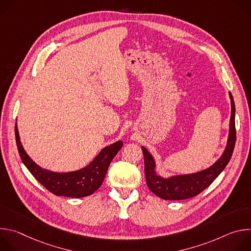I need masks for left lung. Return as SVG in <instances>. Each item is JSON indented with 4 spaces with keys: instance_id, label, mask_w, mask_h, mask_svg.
<instances>
[{
    "instance_id": "left-lung-1",
    "label": "left lung",
    "mask_w": 251,
    "mask_h": 251,
    "mask_svg": "<svg viewBox=\"0 0 251 251\" xmlns=\"http://www.w3.org/2000/svg\"><path fill=\"white\" fill-rule=\"evenodd\" d=\"M229 97L231 103V115L226 147L221 158L209 168L194 174L163 177L156 172V163L153 156L145 147H142L143 154H144L147 186L156 196L168 201H180L196 197L206 189L225 170L231 158L236 139L235 105L230 92Z\"/></svg>"
}]
</instances>
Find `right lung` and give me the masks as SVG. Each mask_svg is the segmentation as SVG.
Wrapping results in <instances>:
<instances>
[{"label":"right lung","instance_id":"1","mask_svg":"<svg viewBox=\"0 0 251 251\" xmlns=\"http://www.w3.org/2000/svg\"><path fill=\"white\" fill-rule=\"evenodd\" d=\"M15 134L20 157L35 180L53 195L68 198H83L97 191L104 181L111 161L123 146L122 141H117L103 148L94 160L83 169L68 173H56L43 169L25 153L20 140L17 123Z\"/></svg>","mask_w":251,"mask_h":251}]
</instances>
